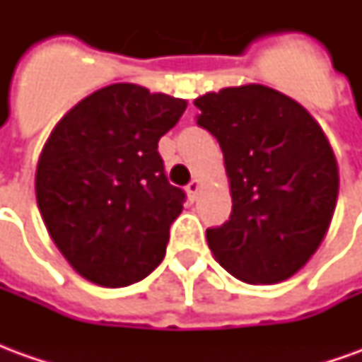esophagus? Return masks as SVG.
Wrapping results in <instances>:
<instances>
[{"label":"esophagus","mask_w":362,"mask_h":362,"mask_svg":"<svg viewBox=\"0 0 362 362\" xmlns=\"http://www.w3.org/2000/svg\"><path fill=\"white\" fill-rule=\"evenodd\" d=\"M186 192H188L189 199L194 202V199H196V196H197V192H199V180L189 182L188 186H186Z\"/></svg>","instance_id":"1"}]
</instances>
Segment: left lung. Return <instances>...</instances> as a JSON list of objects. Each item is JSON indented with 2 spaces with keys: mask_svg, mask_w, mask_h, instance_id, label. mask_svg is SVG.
<instances>
[{
  "mask_svg": "<svg viewBox=\"0 0 362 362\" xmlns=\"http://www.w3.org/2000/svg\"><path fill=\"white\" fill-rule=\"evenodd\" d=\"M197 126L219 141L233 211L207 228L213 256L236 279L277 283L310 259L337 202V163L303 106L264 85L194 100Z\"/></svg>",
  "mask_w": 362,
  "mask_h": 362,
  "instance_id": "8db88e82",
  "label": "left lung"
}]
</instances>
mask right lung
<instances>
[{"mask_svg": "<svg viewBox=\"0 0 362 362\" xmlns=\"http://www.w3.org/2000/svg\"><path fill=\"white\" fill-rule=\"evenodd\" d=\"M186 100L116 83L75 104L48 137L36 168L44 225L75 272L127 287L163 262L186 202L158 155Z\"/></svg>", "mask_w": 362, "mask_h": 362, "instance_id": "add662e5", "label": "right lung"}]
</instances>
